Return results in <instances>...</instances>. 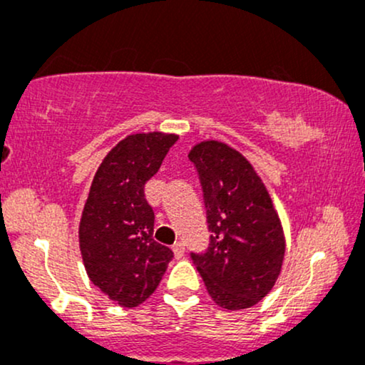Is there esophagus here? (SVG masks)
Returning <instances> with one entry per match:
<instances>
[{
    "label": "esophagus",
    "mask_w": 365,
    "mask_h": 365,
    "mask_svg": "<svg viewBox=\"0 0 365 365\" xmlns=\"http://www.w3.org/2000/svg\"><path fill=\"white\" fill-rule=\"evenodd\" d=\"M173 251H174L175 258H182V256H184V244L181 241H178L173 246Z\"/></svg>",
    "instance_id": "1"
}]
</instances>
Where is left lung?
Returning a JSON list of instances; mask_svg holds the SVG:
<instances>
[{"mask_svg": "<svg viewBox=\"0 0 365 365\" xmlns=\"http://www.w3.org/2000/svg\"><path fill=\"white\" fill-rule=\"evenodd\" d=\"M207 207L210 247L191 255L210 297L227 311L267 297L285 259V234L272 196L251 162L217 140L190 150Z\"/></svg>", "mask_w": 365, "mask_h": 365, "instance_id": "1", "label": "left lung"}]
</instances>
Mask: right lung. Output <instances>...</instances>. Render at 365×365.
Segmentation results:
<instances>
[{
	"mask_svg": "<svg viewBox=\"0 0 365 365\" xmlns=\"http://www.w3.org/2000/svg\"><path fill=\"white\" fill-rule=\"evenodd\" d=\"M175 140L174 133L148 131L119 141L98 165L81 212L78 242L87 275L121 307L147 301L174 256L153 239L155 215L145 182Z\"/></svg>",
	"mask_w": 365,
	"mask_h": 365,
	"instance_id": "1",
	"label": "right lung"
}]
</instances>
